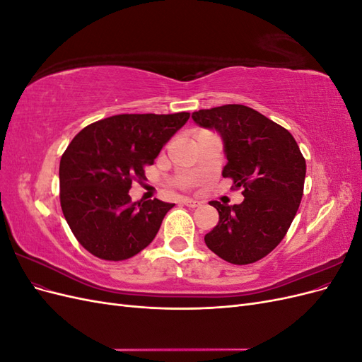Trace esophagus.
I'll use <instances>...</instances> for the list:
<instances>
[{
    "instance_id": "1",
    "label": "esophagus",
    "mask_w": 362,
    "mask_h": 362,
    "mask_svg": "<svg viewBox=\"0 0 362 362\" xmlns=\"http://www.w3.org/2000/svg\"><path fill=\"white\" fill-rule=\"evenodd\" d=\"M182 202H184V205H187V206H190V208H194V206H199V205H201L199 201L192 199V198H184Z\"/></svg>"
}]
</instances>
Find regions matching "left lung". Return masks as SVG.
Masks as SVG:
<instances>
[{"mask_svg":"<svg viewBox=\"0 0 362 362\" xmlns=\"http://www.w3.org/2000/svg\"><path fill=\"white\" fill-rule=\"evenodd\" d=\"M192 117L221 133L228 160L222 175L245 196L238 205L210 202L218 222L205 245L231 264H252L286 237L302 201L305 158L286 128L250 107L226 104Z\"/></svg>","mask_w":362,"mask_h":362,"instance_id":"obj_1","label":"left lung"}]
</instances>
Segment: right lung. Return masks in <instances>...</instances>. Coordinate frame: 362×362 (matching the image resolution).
Wrapping results in <instances>:
<instances>
[{
    "instance_id": "add662e5",
    "label": "right lung",
    "mask_w": 362,
    "mask_h": 362,
    "mask_svg": "<svg viewBox=\"0 0 362 362\" xmlns=\"http://www.w3.org/2000/svg\"><path fill=\"white\" fill-rule=\"evenodd\" d=\"M190 113L116 115L87 125L60 160V205L78 243L105 261L137 255L175 204L133 202L131 184L146 180L163 145Z\"/></svg>"
}]
</instances>
